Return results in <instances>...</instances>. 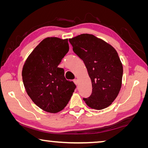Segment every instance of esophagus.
<instances>
[{"label":"esophagus","instance_id":"obj_1","mask_svg":"<svg viewBox=\"0 0 148 148\" xmlns=\"http://www.w3.org/2000/svg\"><path fill=\"white\" fill-rule=\"evenodd\" d=\"M74 84L76 85V86H77V84H78V81H77V79H74Z\"/></svg>","mask_w":148,"mask_h":148}]
</instances>
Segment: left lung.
Masks as SVG:
<instances>
[{"label": "left lung", "instance_id": "obj_1", "mask_svg": "<svg viewBox=\"0 0 148 148\" xmlns=\"http://www.w3.org/2000/svg\"><path fill=\"white\" fill-rule=\"evenodd\" d=\"M73 51L83 60L92 83V93L84 101L89 107L102 110L116 99L121 89L123 65L111 45L92 34L69 39Z\"/></svg>", "mask_w": 148, "mask_h": 148}]
</instances>
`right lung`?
I'll return each mask as SVG.
<instances>
[{
    "label": "right lung",
    "mask_w": 148,
    "mask_h": 148,
    "mask_svg": "<svg viewBox=\"0 0 148 148\" xmlns=\"http://www.w3.org/2000/svg\"><path fill=\"white\" fill-rule=\"evenodd\" d=\"M69 50L68 39L48 37L35 47L23 65L22 78L27 94L49 113L63 110L76 87L65 78L64 69L58 67Z\"/></svg>",
    "instance_id": "obj_1"
}]
</instances>
